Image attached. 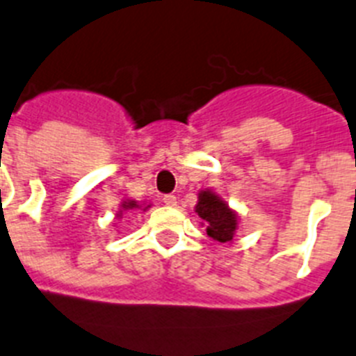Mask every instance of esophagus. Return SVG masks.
<instances>
[{
    "mask_svg": "<svg viewBox=\"0 0 356 356\" xmlns=\"http://www.w3.org/2000/svg\"><path fill=\"white\" fill-rule=\"evenodd\" d=\"M163 202H165L166 206H175V204H177V197L172 195V193H168V195L163 197Z\"/></svg>",
    "mask_w": 356,
    "mask_h": 356,
    "instance_id": "1",
    "label": "esophagus"
}]
</instances>
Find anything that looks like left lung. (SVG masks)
Listing matches in <instances>:
<instances>
[{
    "mask_svg": "<svg viewBox=\"0 0 356 356\" xmlns=\"http://www.w3.org/2000/svg\"><path fill=\"white\" fill-rule=\"evenodd\" d=\"M195 213L202 218L209 238L220 243L233 240V234L238 227L236 213L229 209V206L216 193H213L211 190L200 191Z\"/></svg>",
    "mask_w": 356,
    "mask_h": 356,
    "instance_id": "8db88e82",
    "label": "left lung"
}]
</instances>
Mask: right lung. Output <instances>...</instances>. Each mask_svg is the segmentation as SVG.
<instances>
[{
	"mask_svg": "<svg viewBox=\"0 0 356 356\" xmlns=\"http://www.w3.org/2000/svg\"><path fill=\"white\" fill-rule=\"evenodd\" d=\"M134 208H141L140 204L136 202V200H125V202L122 204V209H134ZM147 208H150V206H147ZM145 208V209H147ZM122 213V211H120Z\"/></svg>",
	"mask_w": 356,
	"mask_h": 356,
	"instance_id": "right-lung-1",
	"label": "right lung"
}]
</instances>
